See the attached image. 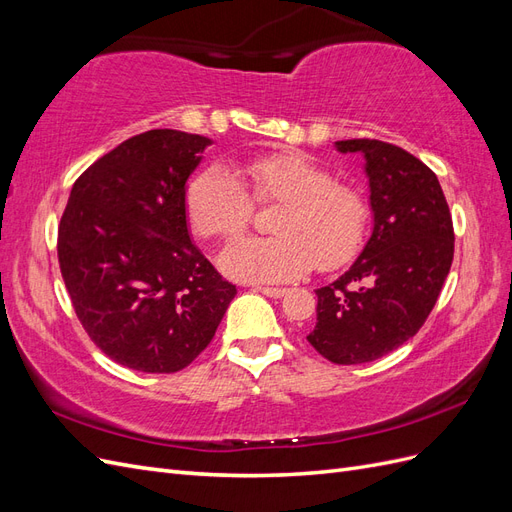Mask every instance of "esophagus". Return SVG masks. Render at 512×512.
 Here are the masks:
<instances>
[{"label":"esophagus","instance_id":"esophagus-1","mask_svg":"<svg viewBox=\"0 0 512 512\" xmlns=\"http://www.w3.org/2000/svg\"><path fill=\"white\" fill-rule=\"evenodd\" d=\"M258 292L265 294V297H271V299H282L286 294V288H269V286H258Z\"/></svg>","mask_w":512,"mask_h":512}]
</instances>
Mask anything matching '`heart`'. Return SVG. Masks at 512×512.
<instances>
[{
  "label": "heart",
  "mask_w": 512,
  "mask_h": 512,
  "mask_svg": "<svg viewBox=\"0 0 512 512\" xmlns=\"http://www.w3.org/2000/svg\"><path fill=\"white\" fill-rule=\"evenodd\" d=\"M239 175L220 164L198 170L185 192L192 228L205 239L230 241L250 226L256 205H280L271 218L275 237L243 239L220 256L224 273L241 282L282 284L309 269L348 265L367 243L369 196L303 151H282L245 160Z\"/></svg>",
  "instance_id": "heart-1"
}]
</instances>
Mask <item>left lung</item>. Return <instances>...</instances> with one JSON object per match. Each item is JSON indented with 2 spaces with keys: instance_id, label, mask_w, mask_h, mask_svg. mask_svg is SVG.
<instances>
[{
  "instance_id": "8db88e82",
  "label": "left lung",
  "mask_w": 512,
  "mask_h": 512,
  "mask_svg": "<svg viewBox=\"0 0 512 512\" xmlns=\"http://www.w3.org/2000/svg\"><path fill=\"white\" fill-rule=\"evenodd\" d=\"M335 145L365 156L374 230L354 265L316 290L307 342L331 363L359 365L423 327L451 271L455 232L436 173L412 153L371 138Z\"/></svg>"
}]
</instances>
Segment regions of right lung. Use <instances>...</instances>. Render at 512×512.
I'll use <instances>...</instances> for the list:
<instances>
[{"label": "right lung", "mask_w": 512, "mask_h": 512, "mask_svg": "<svg viewBox=\"0 0 512 512\" xmlns=\"http://www.w3.org/2000/svg\"><path fill=\"white\" fill-rule=\"evenodd\" d=\"M209 138L149 130L74 181L57 232L76 318L108 359L175 374L203 352L237 286L190 239L185 181Z\"/></svg>", "instance_id": "right-lung-1"}]
</instances>
